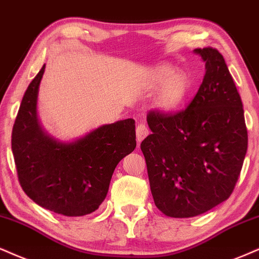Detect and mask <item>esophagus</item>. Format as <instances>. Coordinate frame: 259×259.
Instances as JSON below:
<instances>
[{"instance_id": "1", "label": "esophagus", "mask_w": 259, "mask_h": 259, "mask_svg": "<svg viewBox=\"0 0 259 259\" xmlns=\"http://www.w3.org/2000/svg\"><path fill=\"white\" fill-rule=\"evenodd\" d=\"M148 135H149L148 127H146L144 123H139L138 127H137V140H138L139 144Z\"/></svg>"}]
</instances>
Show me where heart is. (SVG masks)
Wrapping results in <instances>:
<instances>
[{
    "label": "heart",
    "mask_w": 259,
    "mask_h": 259,
    "mask_svg": "<svg viewBox=\"0 0 259 259\" xmlns=\"http://www.w3.org/2000/svg\"><path fill=\"white\" fill-rule=\"evenodd\" d=\"M145 88L149 91L158 90L154 100L158 110L173 113L186 102L192 89V81L186 72L161 65L150 72L145 80Z\"/></svg>",
    "instance_id": "1"
}]
</instances>
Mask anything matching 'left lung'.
<instances>
[{
	"instance_id": "obj_1",
	"label": "left lung",
	"mask_w": 259,
	"mask_h": 259,
	"mask_svg": "<svg viewBox=\"0 0 259 259\" xmlns=\"http://www.w3.org/2000/svg\"><path fill=\"white\" fill-rule=\"evenodd\" d=\"M205 75L186 109L151 111L152 135L140 144L156 206L170 218H193L227 200L247 151L240 95L216 49H194Z\"/></svg>"
}]
</instances>
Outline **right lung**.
Listing matches in <instances>:
<instances>
[{"instance_id": "obj_1", "label": "right lung", "mask_w": 259, "mask_h": 259, "mask_svg": "<svg viewBox=\"0 0 259 259\" xmlns=\"http://www.w3.org/2000/svg\"><path fill=\"white\" fill-rule=\"evenodd\" d=\"M46 65L22 97L12 132L19 183L38 205L63 216L96 211L107 197L116 165L136 149L133 119L102 124L69 142L56 139L38 119Z\"/></svg>"}]
</instances>
